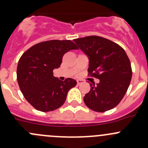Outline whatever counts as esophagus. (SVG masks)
I'll return each mask as SVG.
<instances>
[{
    "label": "esophagus",
    "mask_w": 148,
    "mask_h": 148,
    "mask_svg": "<svg viewBox=\"0 0 148 148\" xmlns=\"http://www.w3.org/2000/svg\"><path fill=\"white\" fill-rule=\"evenodd\" d=\"M77 84L78 85H80L81 84H82L84 82V80H81V79H77Z\"/></svg>",
    "instance_id": "esophagus-1"
}]
</instances>
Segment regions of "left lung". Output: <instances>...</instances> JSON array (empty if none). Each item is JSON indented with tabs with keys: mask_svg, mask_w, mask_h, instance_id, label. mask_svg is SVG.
I'll use <instances>...</instances> for the list:
<instances>
[{
	"mask_svg": "<svg viewBox=\"0 0 148 148\" xmlns=\"http://www.w3.org/2000/svg\"><path fill=\"white\" fill-rule=\"evenodd\" d=\"M89 58V74L99 79L90 83V91L84 97L85 104L98 112L115 107L127 91L132 68L125 50L116 43L97 36L74 40Z\"/></svg>",
	"mask_w": 148,
	"mask_h": 148,
	"instance_id": "8db88e82",
	"label": "left lung"
}]
</instances>
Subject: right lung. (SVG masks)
Wrapping results in <instances>:
<instances>
[{"instance_id":"right-lung-1","label":"right lung","mask_w":148,"mask_h":148,"mask_svg":"<svg viewBox=\"0 0 148 148\" xmlns=\"http://www.w3.org/2000/svg\"><path fill=\"white\" fill-rule=\"evenodd\" d=\"M78 49L70 40H51L31 46L23 53L17 66V81L25 99L36 110L50 112L63 105L70 89L77 85L71 78L61 81L53 70L60 66L63 56Z\"/></svg>"}]
</instances>
